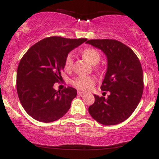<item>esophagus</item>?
<instances>
[{
  "label": "esophagus",
  "mask_w": 159,
  "mask_h": 159,
  "mask_svg": "<svg viewBox=\"0 0 159 159\" xmlns=\"http://www.w3.org/2000/svg\"><path fill=\"white\" fill-rule=\"evenodd\" d=\"M78 94L79 96H81V97H82V96H84V94H85V93H84V92H80V91H78Z\"/></svg>",
  "instance_id": "obj_1"
}]
</instances>
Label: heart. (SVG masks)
<instances>
[{"label":"heart","mask_w":159,"mask_h":159,"mask_svg":"<svg viewBox=\"0 0 159 159\" xmlns=\"http://www.w3.org/2000/svg\"><path fill=\"white\" fill-rule=\"evenodd\" d=\"M82 56L86 61H88L92 65H95L99 63L100 61V55L99 52L94 48H86L82 51ZM73 67V54H68L65 59V70H69ZM72 84L75 87L78 89L88 91L94 85L95 80L94 78L88 75H80L74 78L72 81Z\"/></svg>","instance_id":"heart-1"}]
</instances>
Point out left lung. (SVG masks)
I'll return each mask as SVG.
<instances>
[{
	"label": "left lung",
	"mask_w": 159,
	"mask_h": 159,
	"mask_svg": "<svg viewBox=\"0 0 159 159\" xmlns=\"http://www.w3.org/2000/svg\"><path fill=\"white\" fill-rule=\"evenodd\" d=\"M86 43L101 50L107 58V69L102 91L107 98L94 94L90 115L104 125H114L127 120L135 111L144 89L141 63L134 52L115 39H90ZM106 93V92H104Z\"/></svg>",
	"instance_id": "left-lung-1"
}]
</instances>
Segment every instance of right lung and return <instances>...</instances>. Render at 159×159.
Segmentation results:
<instances>
[{"instance_id":"right-lung-1","label":"right lung","mask_w":159,"mask_h":159,"mask_svg":"<svg viewBox=\"0 0 159 159\" xmlns=\"http://www.w3.org/2000/svg\"><path fill=\"white\" fill-rule=\"evenodd\" d=\"M87 39L51 37L31 46L17 67V91L25 111L39 122H51L68 111L77 90L68 86L61 92L53 85L61 78L68 53Z\"/></svg>"}]
</instances>
